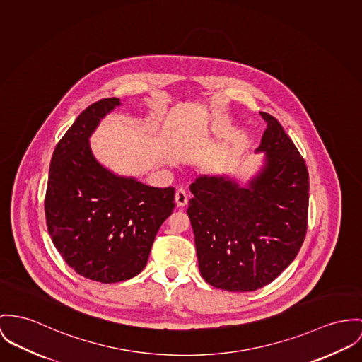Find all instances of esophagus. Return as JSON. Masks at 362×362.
<instances>
[{
	"mask_svg": "<svg viewBox=\"0 0 362 362\" xmlns=\"http://www.w3.org/2000/svg\"><path fill=\"white\" fill-rule=\"evenodd\" d=\"M187 201H189V195L186 193L185 189H179L175 194V202L177 206H185L187 205Z\"/></svg>",
	"mask_w": 362,
	"mask_h": 362,
	"instance_id": "34e87169",
	"label": "esophagus"
}]
</instances>
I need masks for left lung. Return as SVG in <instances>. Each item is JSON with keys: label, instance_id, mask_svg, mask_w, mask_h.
Here are the masks:
<instances>
[{"label": "left lung", "instance_id": "8db88e82", "mask_svg": "<svg viewBox=\"0 0 362 362\" xmlns=\"http://www.w3.org/2000/svg\"><path fill=\"white\" fill-rule=\"evenodd\" d=\"M267 124L256 153L263 165L245 187L227 175H201L192 183L187 215L198 269L208 284L250 292L279 277L293 262L307 230L308 172L279 121Z\"/></svg>", "mask_w": 362, "mask_h": 362}]
</instances>
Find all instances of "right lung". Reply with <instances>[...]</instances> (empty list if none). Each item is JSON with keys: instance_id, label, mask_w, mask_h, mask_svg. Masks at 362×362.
I'll return each instance as SVG.
<instances>
[{"instance_id": "obj_1", "label": "right lung", "mask_w": 362, "mask_h": 362, "mask_svg": "<svg viewBox=\"0 0 362 362\" xmlns=\"http://www.w3.org/2000/svg\"><path fill=\"white\" fill-rule=\"evenodd\" d=\"M118 98L86 107L56 144L45 195L52 243L85 279L112 284L146 267L161 224L175 208V189L119 176L93 156L89 138Z\"/></svg>"}]
</instances>
